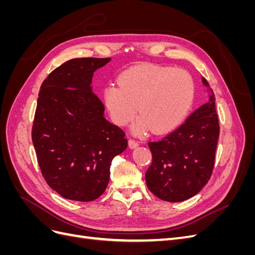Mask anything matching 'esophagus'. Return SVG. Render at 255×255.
Instances as JSON below:
<instances>
[{"label":"esophagus","instance_id":"1","mask_svg":"<svg viewBox=\"0 0 255 255\" xmlns=\"http://www.w3.org/2000/svg\"><path fill=\"white\" fill-rule=\"evenodd\" d=\"M128 145H129L130 149H134V148H136V146L139 145V142L132 139V138H129V139H128Z\"/></svg>","mask_w":255,"mask_h":255}]
</instances>
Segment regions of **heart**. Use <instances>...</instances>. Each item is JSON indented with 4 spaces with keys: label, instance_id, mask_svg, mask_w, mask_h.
Returning a JSON list of instances; mask_svg holds the SVG:
<instances>
[{
    "label": "heart",
    "instance_id": "1",
    "mask_svg": "<svg viewBox=\"0 0 255 255\" xmlns=\"http://www.w3.org/2000/svg\"><path fill=\"white\" fill-rule=\"evenodd\" d=\"M195 96V81L186 70L152 64L128 69L118 85L111 84L103 92L116 125H128L138 111L140 116L134 123L138 134L151 128L155 134L171 132L187 117Z\"/></svg>",
    "mask_w": 255,
    "mask_h": 255
}]
</instances>
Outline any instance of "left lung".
Wrapping results in <instances>:
<instances>
[{
    "label": "left lung",
    "mask_w": 255,
    "mask_h": 255,
    "mask_svg": "<svg viewBox=\"0 0 255 255\" xmlns=\"http://www.w3.org/2000/svg\"><path fill=\"white\" fill-rule=\"evenodd\" d=\"M203 84L208 86L203 78ZM215 96L192 113L183 125L159 140L149 141L152 164L145 183L152 194L168 202L197 195L211 179L219 137Z\"/></svg>",
    "instance_id": "obj_1"
}]
</instances>
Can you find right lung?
<instances>
[{"label":"right lung","instance_id":"right-lung-1","mask_svg":"<svg viewBox=\"0 0 255 255\" xmlns=\"http://www.w3.org/2000/svg\"><path fill=\"white\" fill-rule=\"evenodd\" d=\"M110 60H68L38 94L32 128L38 165L49 186L73 201H94L103 194L113 158L128 146L126 133L104 118V104L90 86L94 72Z\"/></svg>","mask_w":255,"mask_h":255}]
</instances>
